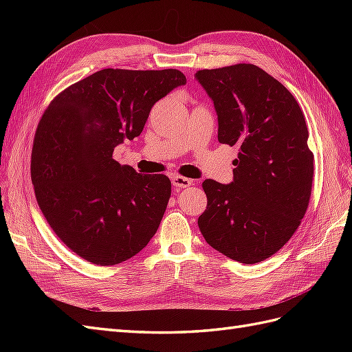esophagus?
Segmentation results:
<instances>
[{"instance_id":"34e87169","label":"esophagus","mask_w":352,"mask_h":352,"mask_svg":"<svg viewBox=\"0 0 352 352\" xmlns=\"http://www.w3.org/2000/svg\"><path fill=\"white\" fill-rule=\"evenodd\" d=\"M172 182H173V186H176V188H179V189H184V188H189L190 185H192L194 182L190 179H188V177H184V176H173V179H172Z\"/></svg>"}]
</instances>
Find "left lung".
<instances>
[{
    "mask_svg": "<svg viewBox=\"0 0 352 352\" xmlns=\"http://www.w3.org/2000/svg\"><path fill=\"white\" fill-rule=\"evenodd\" d=\"M214 102L219 142L239 148L233 182H202L207 208L198 228L210 247L255 264L278 252L301 225L311 197L314 155L294 95L263 69L198 70Z\"/></svg>",
    "mask_w": 352,
    "mask_h": 352,
    "instance_id": "obj_1",
    "label": "left lung"
}]
</instances>
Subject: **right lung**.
Masks as SVG:
<instances>
[{
    "label": "right lung",
    "mask_w": 352,
    "mask_h": 352,
    "mask_svg": "<svg viewBox=\"0 0 352 352\" xmlns=\"http://www.w3.org/2000/svg\"><path fill=\"white\" fill-rule=\"evenodd\" d=\"M185 83L176 69H102L61 91L42 114L30 157L35 197L83 260L123 263L155 235L172 182L120 166L113 151L140 136L153 105Z\"/></svg>",
    "instance_id": "right-lung-1"
}]
</instances>
